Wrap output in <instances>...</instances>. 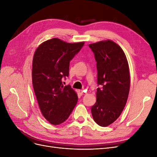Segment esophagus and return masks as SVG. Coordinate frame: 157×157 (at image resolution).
Returning <instances> with one entry per match:
<instances>
[{
    "label": "esophagus",
    "mask_w": 157,
    "mask_h": 157,
    "mask_svg": "<svg viewBox=\"0 0 157 157\" xmlns=\"http://www.w3.org/2000/svg\"><path fill=\"white\" fill-rule=\"evenodd\" d=\"M78 92L79 93L80 95H81V96H82V95H84V91H82V90H78Z\"/></svg>",
    "instance_id": "esophagus-1"
}]
</instances>
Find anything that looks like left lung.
I'll list each match as a JSON object with an SVG mask.
<instances>
[{"instance_id":"1","label":"left lung","mask_w":157,"mask_h":157,"mask_svg":"<svg viewBox=\"0 0 157 157\" xmlns=\"http://www.w3.org/2000/svg\"><path fill=\"white\" fill-rule=\"evenodd\" d=\"M98 70L97 100L92 107L94 121L106 127L119 117L130 91L129 66L124 51L111 40L89 44Z\"/></svg>"}]
</instances>
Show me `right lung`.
<instances>
[{"mask_svg": "<svg viewBox=\"0 0 157 157\" xmlns=\"http://www.w3.org/2000/svg\"><path fill=\"white\" fill-rule=\"evenodd\" d=\"M84 44L54 38L42 42L33 56V88L42 115L53 125L65 122L77 105V93L70 85L64 86L61 79L69 76L70 61Z\"/></svg>", "mask_w": 157, "mask_h": 157, "instance_id": "1", "label": "right lung"}]
</instances>
